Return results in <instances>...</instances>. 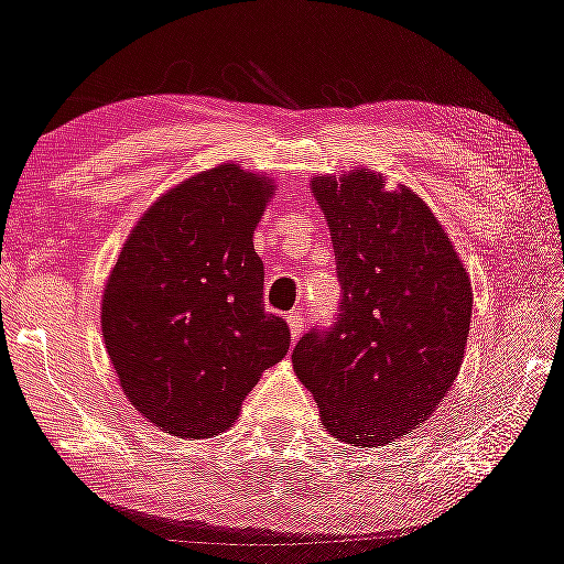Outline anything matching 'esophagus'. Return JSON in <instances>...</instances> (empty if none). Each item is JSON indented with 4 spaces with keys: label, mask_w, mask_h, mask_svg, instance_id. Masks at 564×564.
<instances>
[{
    "label": "esophagus",
    "mask_w": 564,
    "mask_h": 564,
    "mask_svg": "<svg viewBox=\"0 0 564 564\" xmlns=\"http://www.w3.org/2000/svg\"><path fill=\"white\" fill-rule=\"evenodd\" d=\"M303 315H300V313H290L288 315V326H290V336L292 338H295V341H297V338H300V334H303Z\"/></svg>",
    "instance_id": "34e87169"
}]
</instances>
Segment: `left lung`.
I'll list each match as a JSON object with an SVG mask.
<instances>
[{"label":"left lung","mask_w":564,"mask_h":564,"mask_svg":"<svg viewBox=\"0 0 564 564\" xmlns=\"http://www.w3.org/2000/svg\"><path fill=\"white\" fill-rule=\"evenodd\" d=\"M334 241L341 313L292 351L330 436L382 446L419 429L457 380L473 284L431 207L384 176L351 169L313 176Z\"/></svg>","instance_id":"8db88e82"}]
</instances>
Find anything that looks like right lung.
<instances>
[{"label": "right lung", "instance_id": "obj_1", "mask_svg": "<svg viewBox=\"0 0 564 564\" xmlns=\"http://www.w3.org/2000/svg\"><path fill=\"white\" fill-rule=\"evenodd\" d=\"M274 180L218 164L164 192L130 230L102 292L107 357L130 405L180 438L234 426L243 398L290 349L264 313L253 251Z\"/></svg>", "mask_w": 564, "mask_h": 564}]
</instances>
